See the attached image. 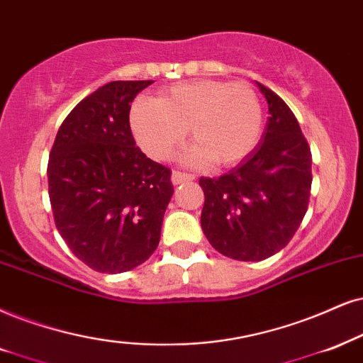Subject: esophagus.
I'll use <instances>...</instances> for the list:
<instances>
[{
	"instance_id": "34e87169",
	"label": "esophagus",
	"mask_w": 363,
	"mask_h": 363,
	"mask_svg": "<svg viewBox=\"0 0 363 363\" xmlns=\"http://www.w3.org/2000/svg\"><path fill=\"white\" fill-rule=\"evenodd\" d=\"M194 179H196L194 174L182 172V171H174V172H172V182H174V184H182V182H186V181H194Z\"/></svg>"
}]
</instances>
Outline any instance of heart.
I'll return each mask as SVG.
<instances>
[{
  "label": "heart",
  "mask_w": 363,
  "mask_h": 363,
  "mask_svg": "<svg viewBox=\"0 0 363 363\" xmlns=\"http://www.w3.org/2000/svg\"><path fill=\"white\" fill-rule=\"evenodd\" d=\"M130 127L142 149L167 159L184 142L189 128L192 160L214 167L235 166L251 154L263 130V107L245 82L192 80L139 97L130 108Z\"/></svg>",
  "instance_id": "heart-1"
}]
</instances>
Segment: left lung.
<instances>
[{
    "mask_svg": "<svg viewBox=\"0 0 363 363\" xmlns=\"http://www.w3.org/2000/svg\"><path fill=\"white\" fill-rule=\"evenodd\" d=\"M269 118L253 152L219 177H201V226L228 258L261 261L290 242L308 209L311 150L291 108L258 84Z\"/></svg>",
    "mask_w": 363,
    "mask_h": 363,
    "instance_id": "obj_1",
    "label": "left lung"
}]
</instances>
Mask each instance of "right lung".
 Here are the masks:
<instances>
[{
	"label": "right lung",
	"mask_w": 363,
	"mask_h": 363,
	"mask_svg": "<svg viewBox=\"0 0 363 363\" xmlns=\"http://www.w3.org/2000/svg\"><path fill=\"white\" fill-rule=\"evenodd\" d=\"M152 80L100 86L68 113L48 159V194L63 241L99 273L149 259L160 240L174 186L171 169L135 145L128 113Z\"/></svg>",
	"instance_id": "obj_1"
}]
</instances>
